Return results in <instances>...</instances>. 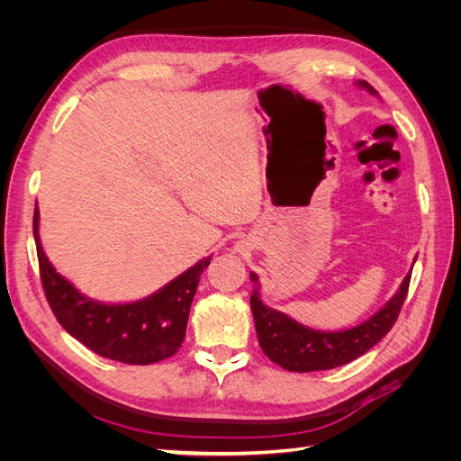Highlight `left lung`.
<instances>
[{
  "label": "left lung",
  "mask_w": 461,
  "mask_h": 461,
  "mask_svg": "<svg viewBox=\"0 0 461 461\" xmlns=\"http://www.w3.org/2000/svg\"><path fill=\"white\" fill-rule=\"evenodd\" d=\"M357 85L376 95V90L369 82L359 80ZM249 278L254 283V294L249 298V305H252L256 332L263 354L286 371L308 373L350 364L352 359L364 356L383 337H386V332L396 323L403 300L408 296L411 275H406L400 290L390 298V302H386L381 312H376L354 329L339 332L308 329L288 315L267 308L259 298L258 275L249 273Z\"/></svg>",
  "instance_id": "left-lung-1"
}]
</instances>
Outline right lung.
<instances>
[{
  "mask_svg": "<svg viewBox=\"0 0 461 461\" xmlns=\"http://www.w3.org/2000/svg\"><path fill=\"white\" fill-rule=\"evenodd\" d=\"M32 222L44 294L59 325L71 337L97 356L129 366L158 364L178 352L185 342L190 305L200 275L212 258L198 261L144 300L100 303L82 296L46 258L38 236V209H34Z\"/></svg>",
  "mask_w": 461,
  "mask_h": 461,
  "instance_id": "1",
  "label": "right lung"
}]
</instances>
